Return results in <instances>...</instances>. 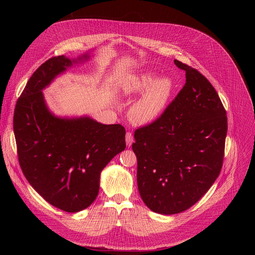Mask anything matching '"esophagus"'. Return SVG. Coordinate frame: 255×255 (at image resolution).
I'll return each mask as SVG.
<instances>
[{
	"instance_id": "34e87169",
	"label": "esophagus",
	"mask_w": 255,
	"mask_h": 255,
	"mask_svg": "<svg viewBox=\"0 0 255 255\" xmlns=\"http://www.w3.org/2000/svg\"><path fill=\"white\" fill-rule=\"evenodd\" d=\"M133 141H134V138H133L132 133L131 132H127L126 133V144L128 145V146H131Z\"/></svg>"
}]
</instances>
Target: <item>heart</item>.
Returning <instances> with one entry per match:
<instances>
[{"instance_id": "b5f03b06", "label": "heart", "mask_w": 255, "mask_h": 255, "mask_svg": "<svg viewBox=\"0 0 255 255\" xmlns=\"http://www.w3.org/2000/svg\"><path fill=\"white\" fill-rule=\"evenodd\" d=\"M123 96H137L144 92L130 109V119L136 124H147L156 119L169 99L172 83L167 78L156 80L152 72L133 75L120 85Z\"/></svg>"}]
</instances>
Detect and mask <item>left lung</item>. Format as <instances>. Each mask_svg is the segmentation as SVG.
Wrapping results in <instances>:
<instances>
[{
    "mask_svg": "<svg viewBox=\"0 0 255 255\" xmlns=\"http://www.w3.org/2000/svg\"><path fill=\"white\" fill-rule=\"evenodd\" d=\"M186 84L161 115L134 133L137 186L144 204L164 215L195 205L219 176L227 116L212 84L179 60Z\"/></svg>",
    "mask_w": 255,
    "mask_h": 255,
    "instance_id": "8db88e82",
    "label": "left lung"
}]
</instances>
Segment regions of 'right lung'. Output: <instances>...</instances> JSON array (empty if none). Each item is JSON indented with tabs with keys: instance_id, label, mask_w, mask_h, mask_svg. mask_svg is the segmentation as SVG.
I'll use <instances>...</instances> for the list:
<instances>
[{
	"instance_id": "add662e5",
	"label": "right lung",
	"mask_w": 255,
	"mask_h": 255,
	"mask_svg": "<svg viewBox=\"0 0 255 255\" xmlns=\"http://www.w3.org/2000/svg\"><path fill=\"white\" fill-rule=\"evenodd\" d=\"M69 65L59 55L34 71L17 100L13 127L29 184L50 205L76 213L96 200L101 171L126 147V130L88 117L56 118L47 110L41 91Z\"/></svg>"
}]
</instances>
